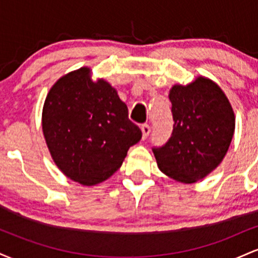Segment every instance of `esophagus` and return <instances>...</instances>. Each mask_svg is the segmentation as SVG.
I'll return each mask as SVG.
<instances>
[{"label": "esophagus", "mask_w": 258, "mask_h": 258, "mask_svg": "<svg viewBox=\"0 0 258 258\" xmlns=\"http://www.w3.org/2000/svg\"><path fill=\"white\" fill-rule=\"evenodd\" d=\"M141 130H142V135H143V139H146L150 133V126L148 125V123H144V125H142Z\"/></svg>", "instance_id": "1"}]
</instances>
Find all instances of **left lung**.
<instances>
[{
    "instance_id": "8db88e82",
    "label": "left lung",
    "mask_w": 258,
    "mask_h": 258,
    "mask_svg": "<svg viewBox=\"0 0 258 258\" xmlns=\"http://www.w3.org/2000/svg\"><path fill=\"white\" fill-rule=\"evenodd\" d=\"M168 98L174 121L172 136L153 152L162 173L190 184L211 173L226 156L235 115L220 86L204 76L189 85H174Z\"/></svg>"
}]
</instances>
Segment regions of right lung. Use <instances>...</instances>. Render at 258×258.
I'll use <instances>...</instances> for the list:
<instances>
[{"mask_svg": "<svg viewBox=\"0 0 258 258\" xmlns=\"http://www.w3.org/2000/svg\"><path fill=\"white\" fill-rule=\"evenodd\" d=\"M87 67L61 76L42 109L49 153L68 178L82 185L104 182L122 165L130 147L142 138L116 90Z\"/></svg>", "mask_w": 258, "mask_h": 258, "instance_id": "right-lung-1", "label": "right lung"}]
</instances>
